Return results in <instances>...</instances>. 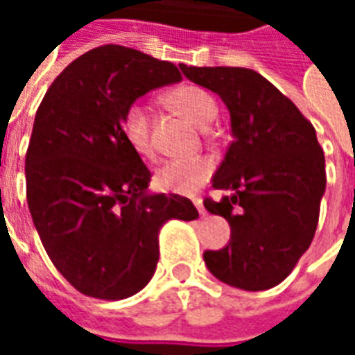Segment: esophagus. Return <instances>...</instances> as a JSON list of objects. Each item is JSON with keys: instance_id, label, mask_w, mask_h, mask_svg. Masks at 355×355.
<instances>
[{"instance_id": "obj_1", "label": "esophagus", "mask_w": 355, "mask_h": 355, "mask_svg": "<svg viewBox=\"0 0 355 355\" xmlns=\"http://www.w3.org/2000/svg\"><path fill=\"white\" fill-rule=\"evenodd\" d=\"M193 205L198 207V211H200L201 216H205V209H203V201H201V198H193Z\"/></svg>"}]
</instances>
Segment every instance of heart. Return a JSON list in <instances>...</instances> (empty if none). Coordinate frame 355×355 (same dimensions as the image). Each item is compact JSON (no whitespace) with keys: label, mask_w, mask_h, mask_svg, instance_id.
<instances>
[{"label":"heart","mask_w":355,"mask_h":355,"mask_svg":"<svg viewBox=\"0 0 355 355\" xmlns=\"http://www.w3.org/2000/svg\"><path fill=\"white\" fill-rule=\"evenodd\" d=\"M165 102L200 127L211 123L218 112L215 98L198 85L175 87L165 94ZM119 129H121L125 142L131 146L135 154L146 159L154 155V144L150 137V116L142 104L135 102L131 106H127L119 121ZM211 171H213V165L203 157L171 159L155 171V184L167 192L192 193L207 180Z\"/></svg>","instance_id":"heart-1"}]
</instances>
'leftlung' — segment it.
<instances>
[{
  "instance_id": "8db88e82",
  "label": "left lung",
  "mask_w": 355,
  "mask_h": 355,
  "mask_svg": "<svg viewBox=\"0 0 355 355\" xmlns=\"http://www.w3.org/2000/svg\"><path fill=\"white\" fill-rule=\"evenodd\" d=\"M186 78L220 96L230 112L232 140L213 175L220 201L205 209L230 224V241L205 251L218 282L243 291L282 283L310 247L325 193V155L300 110L249 68L180 64Z\"/></svg>"
}]
</instances>
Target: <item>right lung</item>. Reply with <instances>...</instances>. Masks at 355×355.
Instances as JSON below:
<instances>
[{
  "instance_id": "obj_1",
  "label": "right lung",
  "mask_w": 355,
  "mask_h": 355,
  "mask_svg": "<svg viewBox=\"0 0 355 355\" xmlns=\"http://www.w3.org/2000/svg\"><path fill=\"white\" fill-rule=\"evenodd\" d=\"M180 80L171 62L104 45L66 66L37 108L28 207L55 268L87 297L119 300L144 289L159 228L198 218L188 198L148 192L152 175L119 129L127 106Z\"/></svg>"
}]
</instances>
